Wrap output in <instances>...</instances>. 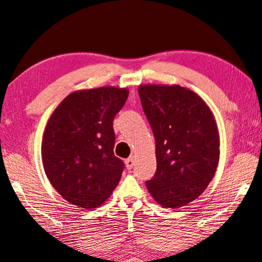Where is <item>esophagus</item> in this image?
I'll use <instances>...</instances> for the list:
<instances>
[{
    "instance_id": "obj_1",
    "label": "esophagus",
    "mask_w": 262,
    "mask_h": 262,
    "mask_svg": "<svg viewBox=\"0 0 262 262\" xmlns=\"http://www.w3.org/2000/svg\"><path fill=\"white\" fill-rule=\"evenodd\" d=\"M134 165V158L133 157H129L125 160V167H127V169L130 170L132 168H133Z\"/></svg>"
}]
</instances>
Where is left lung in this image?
Wrapping results in <instances>:
<instances>
[{"label":"left lung","instance_id":"8db88e82","mask_svg":"<svg viewBox=\"0 0 262 262\" xmlns=\"http://www.w3.org/2000/svg\"><path fill=\"white\" fill-rule=\"evenodd\" d=\"M138 92L156 141L157 170L146 187L158 204L184 207L201 196L216 171V121L200 95L179 84H141Z\"/></svg>","mask_w":262,"mask_h":262}]
</instances>
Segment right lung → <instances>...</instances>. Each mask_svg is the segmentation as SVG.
<instances>
[{"instance_id":"obj_1","label":"right lung","mask_w":262,"mask_h":262,"mask_svg":"<svg viewBox=\"0 0 262 262\" xmlns=\"http://www.w3.org/2000/svg\"><path fill=\"white\" fill-rule=\"evenodd\" d=\"M127 88L100 87L69 94L53 112L42 139V163L61 197L91 209L115 190L124 164L114 154V118Z\"/></svg>"}]
</instances>
